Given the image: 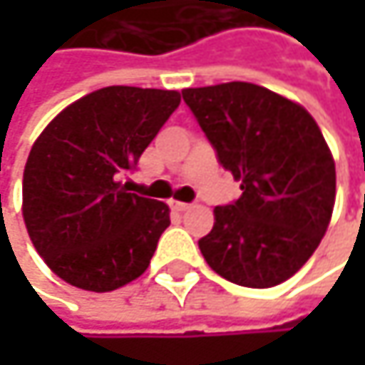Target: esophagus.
I'll use <instances>...</instances> for the list:
<instances>
[{
	"label": "esophagus",
	"instance_id": "obj_1",
	"mask_svg": "<svg viewBox=\"0 0 365 365\" xmlns=\"http://www.w3.org/2000/svg\"><path fill=\"white\" fill-rule=\"evenodd\" d=\"M169 207H171L173 211H178V213L190 209V205H187V202H182V200H169Z\"/></svg>",
	"mask_w": 365,
	"mask_h": 365
}]
</instances>
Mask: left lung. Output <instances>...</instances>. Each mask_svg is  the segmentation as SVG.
Instances as JSON below:
<instances>
[{"instance_id":"8db88e82","label":"left lung","mask_w":365,"mask_h":365,"mask_svg":"<svg viewBox=\"0 0 365 365\" xmlns=\"http://www.w3.org/2000/svg\"><path fill=\"white\" fill-rule=\"evenodd\" d=\"M241 198L215 207L198 241L207 264L243 287H272L296 274L328 230L336 167L313 115L250 82L182 91Z\"/></svg>"}]
</instances>
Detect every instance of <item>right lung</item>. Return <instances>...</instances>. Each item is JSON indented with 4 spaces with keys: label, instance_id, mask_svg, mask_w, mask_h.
<instances>
[{
    "label": "right lung",
    "instance_id": "add662e5",
    "mask_svg": "<svg viewBox=\"0 0 365 365\" xmlns=\"http://www.w3.org/2000/svg\"><path fill=\"white\" fill-rule=\"evenodd\" d=\"M180 101L178 91L108 86L65 108L37 137L23 217L37 254L69 285L111 292L150 266L169 207L120 180Z\"/></svg>",
    "mask_w": 365,
    "mask_h": 365
}]
</instances>
